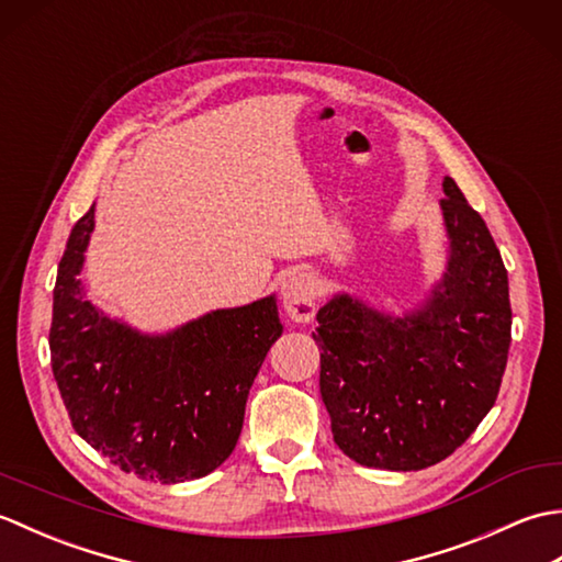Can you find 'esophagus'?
<instances>
[{
	"instance_id": "1",
	"label": "esophagus",
	"mask_w": 562,
	"mask_h": 562,
	"mask_svg": "<svg viewBox=\"0 0 562 562\" xmlns=\"http://www.w3.org/2000/svg\"><path fill=\"white\" fill-rule=\"evenodd\" d=\"M282 306L294 321H312L316 314V284L312 272L292 270L282 280Z\"/></svg>"
}]
</instances>
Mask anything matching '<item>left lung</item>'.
<instances>
[{"label":"left lung","instance_id":"obj_1","mask_svg":"<svg viewBox=\"0 0 562 562\" xmlns=\"http://www.w3.org/2000/svg\"><path fill=\"white\" fill-rule=\"evenodd\" d=\"M441 186L451 260L423 312L391 318L336 296L316 314L333 439L369 469L420 471L447 459L503 384L512 340L505 262L453 178Z\"/></svg>","mask_w":562,"mask_h":562}]
</instances>
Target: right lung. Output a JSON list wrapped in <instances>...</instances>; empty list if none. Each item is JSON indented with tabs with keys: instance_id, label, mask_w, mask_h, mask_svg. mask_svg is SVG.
Returning a JSON list of instances; mask_svg holds the SVG:
<instances>
[{
	"instance_id": "right-lung-1",
	"label": "right lung",
	"mask_w": 562,
	"mask_h": 562,
	"mask_svg": "<svg viewBox=\"0 0 562 562\" xmlns=\"http://www.w3.org/2000/svg\"><path fill=\"white\" fill-rule=\"evenodd\" d=\"M93 207L59 260L50 362L71 427L117 469L151 483L202 479L234 451L250 384L282 336L272 296L222 308L164 338L83 302L79 272Z\"/></svg>"
}]
</instances>
